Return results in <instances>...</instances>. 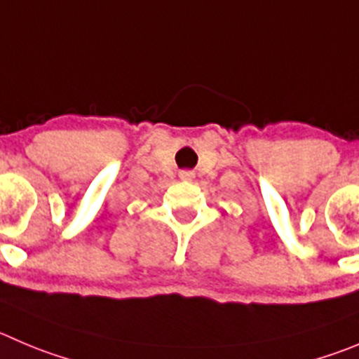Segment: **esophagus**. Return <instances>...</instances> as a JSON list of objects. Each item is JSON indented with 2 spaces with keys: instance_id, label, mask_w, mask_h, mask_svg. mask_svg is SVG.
<instances>
[{
  "instance_id": "34e87169",
  "label": "esophagus",
  "mask_w": 359,
  "mask_h": 359,
  "mask_svg": "<svg viewBox=\"0 0 359 359\" xmlns=\"http://www.w3.org/2000/svg\"><path fill=\"white\" fill-rule=\"evenodd\" d=\"M180 177H182V180H192L194 172L192 170H182V172H180Z\"/></svg>"
}]
</instances>
